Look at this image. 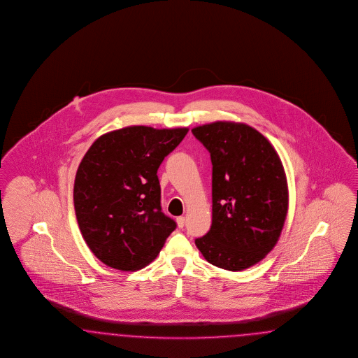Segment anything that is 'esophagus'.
<instances>
[{"mask_svg": "<svg viewBox=\"0 0 358 358\" xmlns=\"http://www.w3.org/2000/svg\"><path fill=\"white\" fill-rule=\"evenodd\" d=\"M177 225L180 229H182L185 227V217H182V215L177 217Z\"/></svg>", "mask_w": 358, "mask_h": 358, "instance_id": "obj_1", "label": "esophagus"}]
</instances>
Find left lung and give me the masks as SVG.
<instances>
[{
	"label": "left lung",
	"mask_w": 358,
	"mask_h": 358,
	"mask_svg": "<svg viewBox=\"0 0 358 358\" xmlns=\"http://www.w3.org/2000/svg\"><path fill=\"white\" fill-rule=\"evenodd\" d=\"M192 131L213 165L212 228L196 246L215 266L248 269L266 257L285 224L289 190L281 158L243 122L215 121Z\"/></svg>",
	"instance_id": "1"
}]
</instances>
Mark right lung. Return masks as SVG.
I'll use <instances>...</instances> for the list:
<instances>
[{
    "instance_id": "obj_1",
    "label": "right lung",
    "mask_w": 358,
    "mask_h": 358,
    "mask_svg": "<svg viewBox=\"0 0 358 358\" xmlns=\"http://www.w3.org/2000/svg\"><path fill=\"white\" fill-rule=\"evenodd\" d=\"M187 128L133 125L100 136L76 173L73 201L86 245L122 272L157 257L176 222L161 212L157 171Z\"/></svg>"
}]
</instances>
